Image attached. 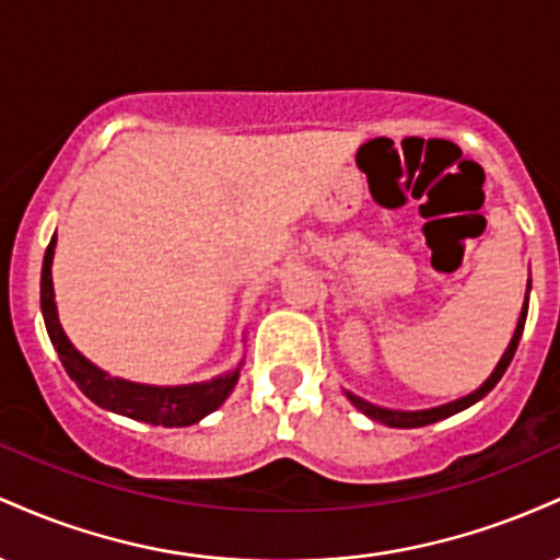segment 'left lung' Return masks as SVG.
Listing matches in <instances>:
<instances>
[{"label": "left lung", "instance_id": "obj_1", "mask_svg": "<svg viewBox=\"0 0 560 560\" xmlns=\"http://www.w3.org/2000/svg\"><path fill=\"white\" fill-rule=\"evenodd\" d=\"M526 307H529V300L524 302V311H522V318H518L516 334H513V339H511V345H508L505 355L500 358L498 369H494L492 376L487 378V382L481 384V387H479L477 392H471V395L460 397V400H455V402L440 405V408H429V410H387V408H376V405L365 402V400H361V397H358V395H350V392H347V397H350V402L355 405L358 410H363V413L369 416V419L382 421V423H387V427H395V429H416V427H427V423H434V421L447 419V416L458 413V410H464V408H468V405H474L477 400H481V397H485L487 392H490V389L494 387V384L500 382V376L505 374V369H508V365H511V361H513V352H516V347H518V339H522L524 320H526Z\"/></svg>", "mask_w": 560, "mask_h": 560}]
</instances>
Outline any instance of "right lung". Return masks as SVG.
<instances>
[{"instance_id": "right-lung-1", "label": "right lung", "mask_w": 560, "mask_h": 560, "mask_svg": "<svg viewBox=\"0 0 560 560\" xmlns=\"http://www.w3.org/2000/svg\"><path fill=\"white\" fill-rule=\"evenodd\" d=\"M55 236L49 242L47 253H44L42 268V313L44 324H47L49 339L57 347L62 365H66L68 376L79 384V389L89 400L100 405V408L113 410V413L128 416L144 423H155V427H189L205 419L208 413L221 405L234 389L240 369L231 371L226 376H218L213 382L189 384V387H147V384H131L124 378H115L105 371H100L86 358L68 342L66 331H62L60 320H57L55 307V289H52V255H55Z\"/></svg>"}]
</instances>
